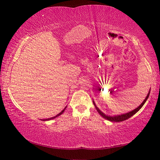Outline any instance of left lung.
I'll return each instance as SVG.
<instances>
[{"mask_svg": "<svg viewBox=\"0 0 160 160\" xmlns=\"http://www.w3.org/2000/svg\"><path fill=\"white\" fill-rule=\"evenodd\" d=\"M150 92H149V93L148 94V95H147V97H146V98L145 99L144 101L142 102V104H140L138 107L136 108V109H134V110L131 111V112H128V113H124V114H121V115H117V116H107V115H106V114H104V113L102 112L101 111H100V110L98 109V107H97L96 106L94 102H93V103H94V107H95L97 111V112H98V113H99L100 115H101V116H102L103 118H104L105 119H107V120H109V121H113V122H120V121H125V120H126V119H128V118H129L130 117H131L132 116H133V115L135 114V113H136L140 109H141L142 107L143 106V105H144V104L145 103V102L147 101V99H148V98L149 95H150Z\"/></svg>", "mask_w": 160, "mask_h": 160, "instance_id": "8db88e82", "label": "left lung"}]
</instances>
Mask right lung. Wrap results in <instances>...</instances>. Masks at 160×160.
I'll return each mask as SVG.
<instances>
[{"label": "right lung", "instance_id": "1", "mask_svg": "<svg viewBox=\"0 0 160 160\" xmlns=\"http://www.w3.org/2000/svg\"><path fill=\"white\" fill-rule=\"evenodd\" d=\"M66 109V107H65V109L63 110V111H61V112H60V113H58V114H57V115H56V116H53V117H51V118H47V119H44V120H43V121H48V120H51V119H53V118H55L56 117H57V116H60V115H61L62 114V113H63V112H64V111H65V109Z\"/></svg>", "mask_w": 160, "mask_h": 160}]
</instances>
